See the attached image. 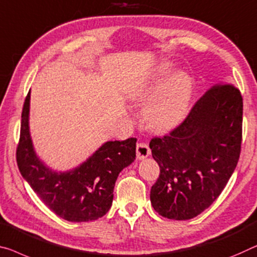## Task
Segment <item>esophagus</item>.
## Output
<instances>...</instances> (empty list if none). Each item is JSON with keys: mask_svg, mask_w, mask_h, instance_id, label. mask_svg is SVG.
Returning a JSON list of instances; mask_svg holds the SVG:
<instances>
[{"mask_svg": "<svg viewBox=\"0 0 257 257\" xmlns=\"http://www.w3.org/2000/svg\"><path fill=\"white\" fill-rule=\"evenodd\" d=\"M151 155V148L145 142H138L137 144V159L144 160Z\"/></svg>", "mask_w": 257, "mask_h": 257, "instance_id": "esophagus-1", "label": "esophagus"}]
</instances>
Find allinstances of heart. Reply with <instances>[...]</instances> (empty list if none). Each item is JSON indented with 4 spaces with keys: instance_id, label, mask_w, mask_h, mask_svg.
<instances>
[{
    "instance_id": "b5f03b06",
    "label": "heart",
    "mask_w": 257,
    "mask_h": 257,
    "mask_svg": "<svg viewBox=\"0 0 257 257\" xmlns=\"http://www.w3.org/2000/svg\"><path fill=\"white\" fill-rule=\"evenodd\" d=\"M191 95V80L187 74L177 73L160 89L147 104L145 121L153 130H167L175 125L186 109Z\"/></svg>"
}]
</instances>
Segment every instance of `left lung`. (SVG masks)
Masks as SVG:
<instances>
[{
  "label": "left lung",
  "mask_w": 257,
  "mask_h": 257,
  "mask_svg": "<svg viewBox=\"0 0 257 257\" xmlns=\"http://www.w3.org/2000/svg\"><path fill=\"white\" fill-rule=\"evenodd\" d=\"M242 105L234 85L217 84L177 127L151 140L152 155L160 165L151 201L161 216L191 219L219 196L241 152Z\"/></svg>",
  "instance_id": "1"
}]
</instances>
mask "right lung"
Wrapping results in <instances>:
<instances>
[{
  "label": "right lung",
  "instance_id": "1",
  "mask_svg": "<svg viewBox=\"0 0 257 257\" xmlns=\"http://www.w3.org/2000/svg\"><path fill=\"white\" fill-rule=\"evenodd\" d=\"M29 112L30 92L24 102L16 151L24 179L51 211L69 222H89L104 216L111 207L118 175L136 160V138L105 142L79 168L57 173L46 168L35 155Z\"/></svg>",
  "mask_w": 257,
  "mask_h": 257
}]
</instances>
